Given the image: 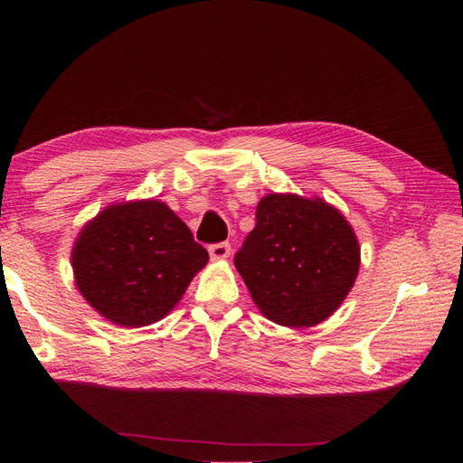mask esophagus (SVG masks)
<instances>
[{"label": "esophagus", "instance_id": "esophagus-1", "mask_svg": "<svg viewBox=\"0 0 463 463\" xmlns=\"http://www.w3.org/2000/svg\"><path fill=\"white\" fill-rule=\"evenodd\" d=\"M209 254L213 260H224L231 257V244L229 242H219V244H213L209 247Z\"/></svg>", "mask_w": 463, "mask_h": 463}]
</instances>
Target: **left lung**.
<instances>
[{"label":"left lung","mask_w":463,"mask_h":463,"mask_svg":"<svg viewBox=\"0 0 463 463\" xmlns=\"http://www.w3.org/2000/svg\"><path fill=\"white\" fill-rule=\"evenodd\" d=\"M257 308L274 324L310 328L340 308L360 270L352 224L320 196L270 193L234 257Z\"/></svg>","instance_id":"1"}]
</instances>
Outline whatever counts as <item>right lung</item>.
<instances>
[{"instance_id": "add662e5", "label": "right lung", "mask_w": 463, "mask_h": 463, "mask_svg": "<svg viewBox=\"0 0 463 463\" xmlns=\"http://www.w3.org/2000/svg\"><path fill=\"white\" fill-rule=\"evenodd\" d=\"M206 262L209 252L189 226L156 199L105 206L83 224L71 249L77 290L121 328L165 318Z\"/></svg>"}]
</instances>
